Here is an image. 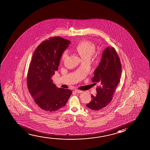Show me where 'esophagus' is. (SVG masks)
Masks as SVG:
<instances>
[{"mask_svg":"<svg viewBox=\"0 0 150 150\" xmlns=\"http://www.w3.org/2000/svg\"><path fill=\"white\" fill-rule=\"evenodd\" d=\"M75 92H76V93H82V92H83L82 91L79 90H77V89H76V90H75Z\"/></svg>","mask_w":150,"mask_h":150,"instance_id":"obj_1","label":"esophagus"}]
</instances>
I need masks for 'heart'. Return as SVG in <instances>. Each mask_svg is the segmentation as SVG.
<instances>
[{
	"label": "heart",
	"instance_id": "b5f03b06",
	"mask_svg": "<svg viewBox=\"0 0 150 150\" xmlns=\"http://www.w3.org/2000/svg\"><path fill=\"white\" fill-rule=\"evenodd\" d=\"M74 50L76 51L83 59H90L96 52V46L93 43L87 40H81L78 42L74 46ZM67 52L64 51L61 54L62 61L64 60L67 56Z\"/></svg>",
	"mask_w": 150,
	"mask_h": 150
}]
</instances>
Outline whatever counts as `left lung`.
I'll list each match as a JSON object with an SVG mask.
<instances>
[{"mask_svg":"<svg viewBox=\"0 0 150 150\" xmlns=\"http://www.w3.org/2000/svg\"><path fill=\"white\" fill-rule=\"evenodd\" d=\"M121 72V63L115 48H106L92 78V83L95 85L98 83L100 86L96 89V96L91 95V101L86 105L88 108L100 110L108 106L119 83Z\"/></svg>","mask_w":150,"mask_h":150,"instance_id":"left-lung-1","label":"left lung"}]
</instances>
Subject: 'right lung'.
I'll return each mask as SVG.
<instances>
[{"label": "right lung", "mask_w": 150, "mask_h": 150, "mask_svg": "<svg viewBox=\"0 0 150 150\" xmlns=\"http://www.w3.org/2000/svg\"><path fill=\"white\" fill-rule=\"evenodd\" d=\"M70 42L61 37H52L42 42L33 52L27 73V86L36 104L46 111H55L64 106L72 94L69 89L56 87L51 79Z\"/></svg>", "instance_id": "add662e5"}]
</instances>
